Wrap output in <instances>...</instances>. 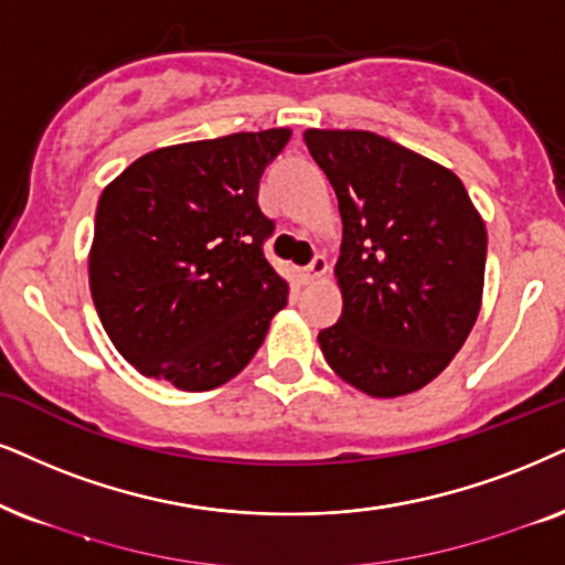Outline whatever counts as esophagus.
<instances>
[{
	"instance_id": "1",
	"label": "esophagus",
	"mask_w": 565,
	"mask_h": 565,
	"mask_svg": "<svg viewBox=\"0 0 565 565\" xmlns=\"http://www.w3.org/2000/svg\"><path fill=\"white\" fill-rule=\"evenodd\" d=\"M326 270H328V260L323 258V255H316L310 266H307V268L302 270V278H305L307 284H312V281H318V278L323 276Z\"/></svg>"
}]
</instances>
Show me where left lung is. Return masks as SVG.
I'll use <instances>...</instances> for the list:
<instances>
[{
    "label": "left lung",
    "mask_w": 565,
    "mask_h": 565,
    "mask_svg": "<svg viewBox=\"0 0 565 565\" xmlns=\"http://www.w3.org/2000/svg\"><path fill=\"white\" fill-rule=\"evenodd\" d=\"M339 198L344 310L318 333L333 373L394 398L446 370L482 305L488 232L451 169L365 130H307Z\"/></svg>",
    "instance_id": "1"
}]
</instances>
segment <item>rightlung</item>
I'll use <instances>...</instances> for the list:
<instances>
[{"label":"right lung","instance_id":"add662e5","mask_svg":"<svg viewBox=\"0 0 565 565\" xmlns=\"http://www.w3.org/2000/svg\"><path fill=\"white\" fill-rule=\"evenodd\" d=\"M291 130L234 132L140 156L102 192L90 295L138 373L182 391L224 385L253 360L289 287L263 255V169Z\"/></svg>","mask_w":565,"mask_h":565}]
</instances>
